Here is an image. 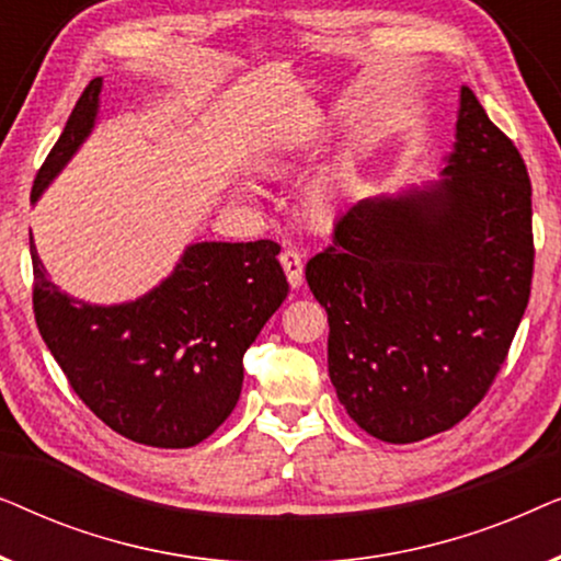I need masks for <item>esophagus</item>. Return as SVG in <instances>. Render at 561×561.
Here are the masks:
<instances>
[{"instance_id": "34e87169", "label": "esophagus", "mask_w": 561, "mask_h": 561, "mask_svg": "<svg viewBox=\"0 0 561 561\" xmlns=\"http://www.w3.org/2000/svg\"><path fill=\"white\" fill-rule=\"evenodd\" d=\"M280 265H283V273H286V278L290 283V288H301L304 286V257H301V252L286 248L280 252Z\"/></svg>"}]
</instances>
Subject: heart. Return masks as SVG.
Returning a JSON list of instances; mask_svg holds the SVG:
<instances>
[{
    "instance_id": "obj_1",
    "label": "heart",
    "mask_w": 561,
    "mask_h": 561,
    "mask_svg": "<svg viewBox=\"0 0 561 561\" xmlns=\"http://www.w3.org/2000/svg\"><path fill=\"white\" fill-rule=\"evenodd\" d=\"M255 168L263 175H267V179H286L296 168V156L294 150L283 148V145H271V148H265L255 158ZM234 196L242 198V202H252L255 198L248 183H237ZM344 204H347V186H344V181L340 175H327V179H319L304 191L301 214L311 227L324 229L340 219Z\"/></svg>"
}]
</instances>
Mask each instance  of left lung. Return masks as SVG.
<instances>
[{"instance_id": "1", "label": "left lung", "mask_w": 561, "mask_h": 561, "mask_svg": "<svg viewBox=\"0 0 561 561\" xmlns=\"http://www.w3.org/2000/svg\"><path fill=\"white\" fill-rule=\"evenodd\" d=\"M531 273L524 158L462 87L439 179L359 198L306 263L352 421L388 444L459 424L508 355Z\"/></svg>"}]
</instances>
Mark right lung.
I'll list each match as a JSON object with an SVG mask.
<instances>
[{
  "instance_id": "1",
  "label": "right lung",
  "mask_w": 561,
  "mask_h": 561,
  "mask_svg": "<svg viewBox=\"0 0 561 561\" xmlns=\"http://www.w3.org/2000/svg\"><path fill=\"white\" fill-rule=\"evenodd\" d=\"M102 87L94 79L76 102L37 173L33 204L94 133ZM278 252L271 240L194 242L148 294L104 306L64 294L30 240L37 329L106 426L148 447H194L240 401L244 352L286 301Z\"/></svg>"
}]
</instances>
